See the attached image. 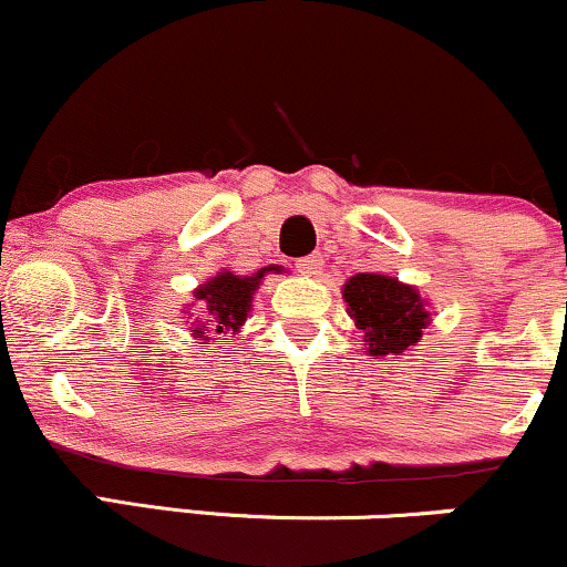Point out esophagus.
Here are the masks:
<instances>
[{"label": "esophagus", "instance_id": "1", "mask_svg": "<svg viewBox=\"0 0 567 567\" xmlns=\"http://www.w3.org/2000/svg\"><path fill=\"white\" fill-rule=\"evenodd\" d=\"M298 271L306 277H320L322 269H324V258L320 256V252H315V256H306L301 258V261L296 264Z\"/></svg>", "mask_w": 567, "mask_h": 567}]
</instances>
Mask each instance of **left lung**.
<instances>
[{
  "instance_id": "8db88e82",
  "label": "left lung",
  "mask_w": 567,
  "mask_h": 567,
  "mask_svg": "<svg viewBox=\"0 0 567 567\" xmlns=\"http://www.w3.org/2000/svg\"><path fill=\"white\" fill-rule=\"evenodd\" d=\"M341 292L349 317L365 333V349L373 360L400 357L402 351L419 347L424 330L432 324L426 298L396 277L362 271L349 277Z\"/></svg>"
}]
</instances>
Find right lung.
Wrapping results in <instances>:
<instances>
[{"label": "right lung", "mask_w": 567, "mask_h": 567, "mask_svg": "<svg viewBox=\"0 0 567 567\" xmlns=\"http://www.w3.org/2000/svg\"><path fill=\"white\" fill-rule=\"evenodd\" d=\"M285 266H264L256 275H234L229 269H220L216 277L202 282L194 288L192 306L199 303L197 316L193 315L188 306H184V315L188 320V333L197 341H210L207 333L216 336H237L243 333L247 317L252 309V296L261 288L266 275H282Z\"/></svg>", "instance_id": "add662e5"}]
</instances>
